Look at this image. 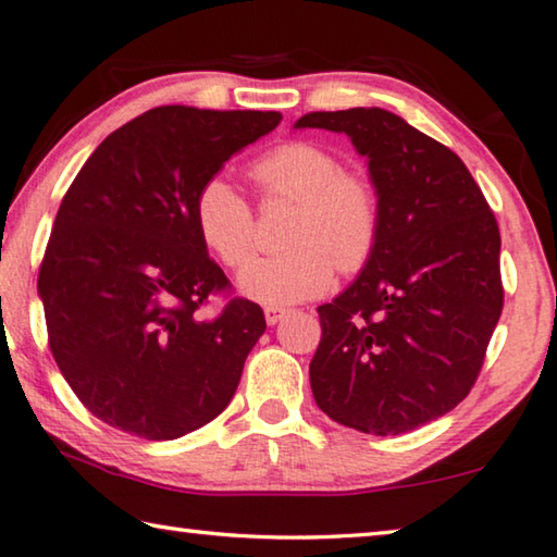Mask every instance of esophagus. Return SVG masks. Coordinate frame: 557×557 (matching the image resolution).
I'll list each match as a JSON object with an SVG mask.
<instances>
[{
    "mask_svg": "<svg viewBox=\"0 0 557 557\" xmlns=\"http://www.w3.org/2000/svg\"><path fill=\"white\" fill-rule=\"evenodd\" d=\"M285 314H287V309H280V307H268L265 309V322L270 324V326H275L280 319H285Z\"/></svg>",
    "mask_w": 557,
    "mask_h": 557,
    "instance_id": "34e87169",
    "label": "esophagus"
}]
</instances>
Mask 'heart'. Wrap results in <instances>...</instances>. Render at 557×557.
<instances>
[{"mask_svg": "<svg viewBox=\"0 0 557 557\" xmlns=\"http://www.w3.org/2000/svg\"><path fill=\"white\" fill-rule=\"evenodd\" d=\"M252 176L265 199L297 201L287 225L289 248L250 260L238 275L245 297L287 307L324 295L336 268L363 270L383 231L381 194L369 176L346 172L332 149L287 143L260 157ZM201 240L228 268H240L258 240L256 213L225 176H211L194 201Z\"/></svg>", "mask_w": 557, "mask_h": 557, "instance_id": "b5f03b06", "label": "heart"}]
</instances>
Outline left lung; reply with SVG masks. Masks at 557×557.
<instances>
[{
	"mask_svg": "<svg viewBox=\"0 0 557 557\" xmlns=\"http://www.w3.org/2000/svg\"><path fill=\"white\" fill-rule=\"evenodd\" d=\"M295 127L348 135L383 206L369 265L317 309L314 400L338 425L403 435L457 408L482 371L504 309L496 219L465 162L388 110L307 112Z\"/></svg>",
	"mask_w": 557,
	"mask_h": 557,
	"instance_id": "left-lung-1",
	"label": "left lung"
}]
</instances>
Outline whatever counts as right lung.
<instances>
[{
	"label": "right lung",
	"mask_w": 557,
	"mask_h": 557,
	"mask_svg": "<svg viewBox=\"0 0 557 557\" xmlns=\"http://www.w3.org/2000/svg\"><path fill=\"white\" fill-rule=\"evenodd\" d=\"M280 112L162 106L102 139L65 191L39 270L63 379L108 425L176 440L228 408L265 314L233 297L196 231L199 188Z\"/></svg>",
	"instance_id": "obj_1"
}]
</instances>
